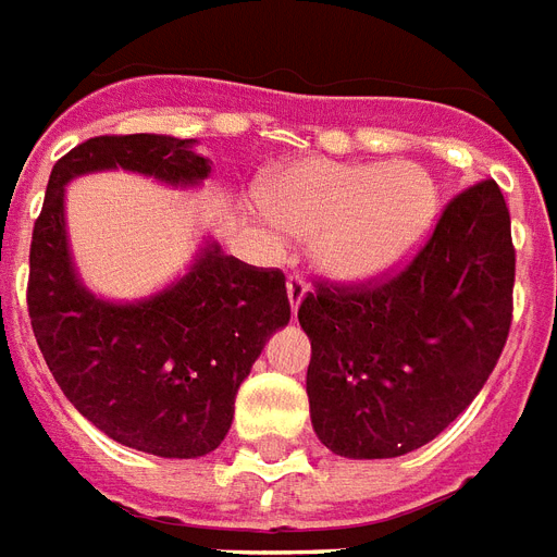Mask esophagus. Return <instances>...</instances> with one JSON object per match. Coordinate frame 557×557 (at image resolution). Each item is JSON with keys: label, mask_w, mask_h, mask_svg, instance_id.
I'll return each instance as SVG.
<instances>
[{"label": "esophagus", "mask_w": 557, "mask_h": 557, "mask_svg": "<svg viewBox=\"0 0 557 557\" xmlns=\"http://www.w3.org/2000/svg\"><path fill=\"white\" fill-rule=\"evenodd\" d=\"M307 293V282L301 273H290L287 275V299H290L293 310H299L301 299H305Z\"/></svg>", "instance_id": "esophagus-1"}]
</instances>
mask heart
I'll return each mask as SVG.
<instances>
[{"label":"heart","mask_w":557,"mask_h":557,"mask_svg":"<svg viewBox=\"0 0 557 557\" xmlns=\"http://www.w3.org/2000/svg\"><path fill=\"white\" fill-rule=\"evenodd\" d=\"M264 207L284 233L315 238V264L339 282L391 273L431 226L437 189L413 163L305 160L270 181Z\"/></svg>","instance_id":"1"}]
</instances>
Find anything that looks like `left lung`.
<instances>
[{"label": "left lung", "mask_w": 557, "mask_h": 557, "mask_svg": "<svg viewBox=\"0 0 557 557\" xmlns=\"http://www.w3.org/2000/svg\"><path fill=\"white\" fill-rule=\"evenodd\" d=\"M515 244L486 177L443 207L403 267L371 282L315 278L299 305L310 336V420L333 455H408L478 397L511 327Z\"/></svg>", "instance_id": "1"}]
</instances>
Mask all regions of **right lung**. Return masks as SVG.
<instances>
[{
  "label": "right lung",
  "instance_id": "1",
  "mask_svg": "<svg viewBox=\"0 0 557 557\" xmlns=\"http://www.w3.org/2000/svg\"><path fill=\"white\" fill-rule=\"evenodd\" d=\"M198 184L207 160L166 135H100L62 154L30 238L28 315L53 380L88 422L158 457H203L230 431L238 385L275 327L290 322L278 267L207 247L193 273L137 305H109L71 270L62 186L97 169Z\"/></svg>",
  "mask_w": 557,
  "mask_h": 557
}]
</instances>
